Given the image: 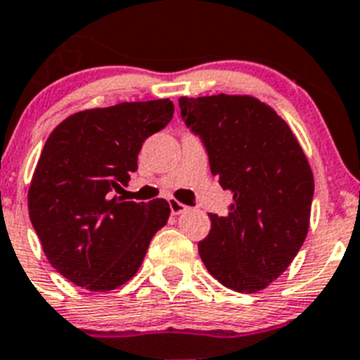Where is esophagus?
<instances>
[{
  "instance_id": "esophagus-1",
  "label": "esophagus",
  "mask_w": 360,
  "mask_h": 360,
  "mask_svg": "<svg viewBox=\"0 0 360 360\" xmlns=\"http://www.w3.org/2000/svg\"><path fill=\"white\" fill-rule=\"evenodd\" d=\"M168 204H170V212H172V215H181V213H184L188 210L186 204L179 202L177 199H170Z\"/></svg>"
}]
</instances>
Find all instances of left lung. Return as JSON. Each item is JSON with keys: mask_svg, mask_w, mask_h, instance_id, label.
I'll list each match as a JSON object with an SVG mask.
<instances>
[{"mask_svg": "<svg viewBox=\"0 0 360 360\" xmlns=\"http://www.w3.org/2000/svg\"><path fill=\"white\" fill-rule=\"evenodd\" d=\"M179 105L206 145L212 174L233 195L228 215H210L200 260L228 289L264 290L309 233L314 176L305 152L285 120L255 96H181Z\"/></svg>", "mask_w": 360, "mask_h": 360, "instance_id": "left-lung-1", "label": "left lung"}]
</instances>
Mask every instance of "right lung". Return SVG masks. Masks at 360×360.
<instances>
[{"instance_id": "1", "label": "right lung", "mask_w": 360, "mask_h": 360, "mask_svg": "<svg viewBox=\"0 0 360 360\" xmlns=\"http://www.w3.org/2000/svg\"><path fill=\"white\" fill-rule=\"evenodd\" d=\"M172 116L168 98L122 102L68 116L48 136L28 188V213L48 262L71 283L109 292L138 273L170 204L115 192L136 172L143 141Z\"/></svg>"}]
</instances>
